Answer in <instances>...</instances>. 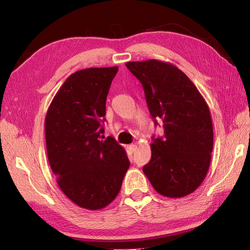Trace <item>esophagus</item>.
I'll return each instance as SVG.
<instances>
[{"instance_id":"34e87169","label":"esophagus","mask_w":250,"mask_h":250,"mask_svg":"<svg viewBox=\"0 0 250 250\" xmlns=\"http://www.w3.org/2000/svg\"><path fill=\"white\" fill-rule=\"evenodd\" d=\"M128 148H129L130 152H134V151L137 150V146H135V145H129V147H128Z\"/></svg>"}]
</instances>
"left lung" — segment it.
Returning a JSON list of instances; mask_svg holds the SVG:
<instances>
[{"label": "left lung", "mask_w": 250, "mask_h": 250, "mask_svg": "<svg viewBox=\"0 0 250 250\" xmlns=\"http://www.w3.org/2000/svg\"><path fill=\"white\" fill-rule=\"evenodd\" d=\"M143 85L149 111L164 137L152 138L151 160L143 167L154 190L166 197L193 193L206 178L213 151L209 108L197 87L177 66L161 60L126 63Z\"/></svg>", "instance_id": "1"}]
</instances>
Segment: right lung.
Instances as JSON below:
<instances>
[{
	"label": "right lung",
	"instance_id": "obj_1",
	"mask_svg": "<svg viewBox=\"0 0 250 250\" xmlns=\"http://www.w3.org/2000/svg\"><path fill=\"white\" fill-rule=\"evenodd\" d=\"M118 69L73 73L53 98L44 120L48 160L57 185L86 209H100L113 201L130 165L115 139L101 140L106 98Z\"/></svg>",
	"mask_w": 250,
	"mask_h": 250
}]
</instances>
